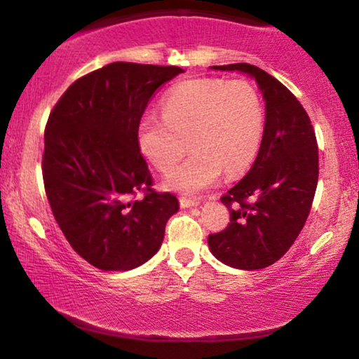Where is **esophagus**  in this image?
<instances>
[{"label":"esophagus","instance_id":"esophagus-1","mask_svg":"<svg viewBox=\"0 0 359 359\" xmlns=\"http://www.w3.org/2000/svg\"><path fill=\"white\" fill-rule=\"evenodd\" d=\"M198 204H199L198 199L186 198V196H183V198H180V205H181V208H193V205H198Z\"/></svg>","mask_w":359,"mask_h":359}]
</instances>
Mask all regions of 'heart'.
<instances>
[{
  "label": "heart",
  "mask_w": 359,
  "mask_h": 359,
  "mask_svg": "<svg viewBox=\"0 0 359 359\" xmlns=\"http://www.w3.org/2000/svg\"><path fill=\"white\" fill-rule=\"evenodd\" d=\"M263 135L262 96L247 80L178 83L163 97V116L147 114L139 126L140 150L163 173L188 146L195 150L165 181L183 193L209 188L224 170L229 178L243 173L257 158Z\"/></svg>",
  "instance_id": "heart-1"
}]
</instances>
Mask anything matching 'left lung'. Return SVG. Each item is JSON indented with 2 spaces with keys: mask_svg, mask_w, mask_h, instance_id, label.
Returning <instances> with one entry per match:
<instances>
[{
  "mask_svg": "<svg viewBox=\"0 0 359 359\" xmlns=\"http://www.w3.org/2000/svg\"><path fill=\"white\" fill-rule=\"evenodd\" d=\"M252 75L266 101V122L258 156L247 175L220 201L230 222L210 233V252L238 269H262L296 242L311 212L318 181V147L311 117L297 97L250 63L212 67Z\"/></svg>",
  "mask_w": 359,
  "mask_h": 359,
  "instance_id": "obj_1",
  "label": "left lung"
}]
</instances>
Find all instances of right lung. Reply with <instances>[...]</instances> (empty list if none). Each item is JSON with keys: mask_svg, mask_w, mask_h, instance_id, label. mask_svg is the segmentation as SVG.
I'll return each mask as SVG.
<instances>
[{"mask_svg": "<svg viewBox=\"0 0 359 359\" xmlns=\"http://www.w3.org/2000/svg\"><path fill=\"white\" fill-rule=\"evenodd\" d=\"M184 70L114 62L78 78L46 126L43 188L72 248L102 271H127L158 252L178 210L154 189L139 126L151 96Z\"/></svg>", "mask_w": 359, "mask_h": 359, "instance_id": "add662e5", "label": "right lung"}]
</instances>
